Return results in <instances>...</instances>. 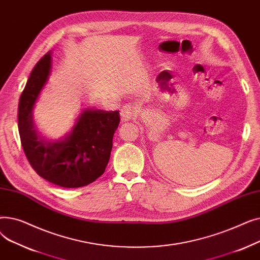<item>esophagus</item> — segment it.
Here are the masks:
<instances>
[{"mask_svg":"<svg viewBox=\"0 0 260 260\" xmlns=\"http://www.w3.org/2000/svg\"><path fill=\"white\" fill-rule=\"evenodd\" d=\"M139 116V109L133 105H125L121 109V117L124 121L136 120Z\"/></svg>","mask_w":260,"mask_h":260,"instance_id":"34e87169","label":"esophagus"}]
</instances>
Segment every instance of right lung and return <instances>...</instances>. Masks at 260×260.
<instances>
[{
  "instance_id": "obj_1",
  "label": "right lung",
  "mask_w": 260,
  "mask_h": 260,
  "mask_svg": "<svg viewBox=\"0 0 260 260\" xmlns=\"http://www.w3.org/2000/svg\"><path fill=\"white\" fill-rule=\"evenodd\" d=\"M50 68L51 54L48 52L34 67L20 97L21 143L30 166L42 178L67 188L85 186L105 171L120 123L119 111L85 106L70 133L58 140L46 139L35 124L32 111Z\"/></svg>"
}]
</instances>
